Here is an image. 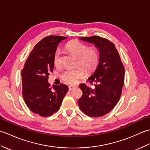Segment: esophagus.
I'll return each instance as SVG.
<instances>
[{"mask_svg": "<svg viewBox=\"0 0 150 150\" xmlns=\"http://www.w3.org/2000/svg\"><path fill=\"white\" fill-rule=\"evenodd\" d=\"M74 88H75L74 86H69L68 87V89H69V90H71Z\"/></svg>", "mask_w": 150, "mask_h": 150, "instance_id": "obj_1", "label": "esophagus"}]
</instances>
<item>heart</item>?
<instances>
[{
  "label": "heart",
  "mask_w": 150,
  "mask_h": 150,
  "mask_svg": "<svg viewBox=\"0 0 150 150\" xmlns=\"http://www.w3.org/2000/svg\"><path fill=\"white\" fill-rule=\"evenodd\" d=\"M65 47L69 53L77 57V64L80 66L75 68L67 69L62 74L61 79L66 84H74L84 77L85 69L87 72H91L96 68L99 61V53L96 47H88L78 40L70 41L66 44ZM53 62L58 68L62 66L61 53L59 50H57L54 53Z\"/></svg>",
  "instance_id": "b5f03b06"
}]
</instances>
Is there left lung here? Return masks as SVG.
I'll return each mask as SVG.
<instances>
[{"mask_svg":"<svg viewBox=\"0 0 150 150\" xmlns=\"http://www.w3.org/2000/svg\"><path fill=\"white\" fill-rule=\"evenodd\" d=\"M80 39L95 44L99 50L100 59L93 74L88 78L90 88L79 85L82 91L78 101L82 112L92 117H102L112 110L119 102L124 83V67L115 44L98 36Z\"/></svg>","mask_w":150,"mask_h":150,"instance_id":"left-lung-1","label":"left lung"}]
</instances>
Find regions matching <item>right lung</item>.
<instances>
[{
	"label": "right lung",
	"mask_w": 150,
	"mask_h": 150,
	"mask_svg": "<svg viewBox=\"0 0 150 150\" xmlns=\"http://www.w3.org/2000/svg\"><path fill=\"white\" fill-rule=\"evenodd\" d=\"M67 37L49 35L30 52L21 71L22 96L28 108L41 117H49L59 110L68 88L60 84L53 88L47 82L53 71V56L58 44Z\"/></svg>",
	"instance_id": "1"
}]
</instances>
